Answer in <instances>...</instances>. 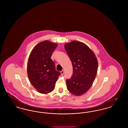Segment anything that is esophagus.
Wrapping results in <instances>:
<instances>
[{"instance_id":"obj_1","label":"esophagus","mask_w":128,"mask_h":128,"mask_svg":"<svg viewBox=\"0 0 128 128\" xmlns=\"http://www.w3.org/2000/svg\"><path fill=\"white\" fill-rule=\"evenodd\" d=\"M64 70H62L60 72V73H61V75H63V74H64Z\"/></svg>"}]
</instances>
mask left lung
I'll return each instance as SVG.
<instances>
[{"label":"left lung","mask_w":128,"mask_h":128,"mask_svg":"<svg viewBox=\"0 0 128 128\" xmlns=\"http://www.w3.org/2000/svg\"><path fill=\"white\" fill-rule=\"evenodd\" d=\"M64 48L72 61L73 73L66 80L67 89L74 95L84 94L91 88L98 72V61L95 54L84 43L72 41Z\"/></svg>","instance_id":"left-lung-1"}]
</instances>
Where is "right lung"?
Segmentation results:
<instances>
[{
	"label": "right lung",
	"instance_id": "add662e5",
	"mask_svg": "<svg viewBox=\"0 0 128 128\" xmlns=\"http://www.w3.org/2000/svg\"><path fill=\"white\" fill-rule=\"evenodd\" d=\"M58 46L48 40L41 42L34 48L29 55L27 72L30 84L37 91L46 94L53 91L60 73L56 70L51 57Z\"/></svg>",
	"mask_w": 128,
	"mask_h": 128
}]
</instances>
